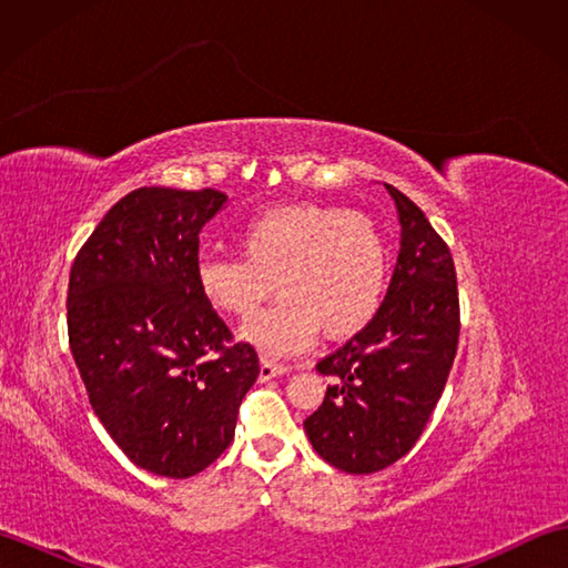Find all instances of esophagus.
<instances>
[{"label": "esophagus", "instance_id": "34e87169", "mask_svg": "<svg viewBox=\"0 0 568 568\" xmlns=\"http://www.w3.org/2000/svg\"><path fill=\"white\" fill-rule=\"evenodd\" d=\"M291 371L287 366H281V364H273L271 358H261V381H271V378H277V376H285V373Z\"/></svg>", "mask_w": 568, "mask_h": 568}]
</instances>
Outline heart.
I'll return each instance as SVG.
<instances>
[{"instance_id":"1","label":"heart","mask_w":568,"mask_h":568,"mask_svg":"<svg viewBox=\"0 0 568 568\" xmlns=\"http://www.w3.org/2000/svg\"><path fill=\"white\" fill-rule=\"evenodd\" d=\"M244 258L207 253L195 265L202 297L224 315L248 317L275 291L281 300L241 329L265 358L295 356L322 327L329 339L376 315L388 253L368 216L322 204H291L256 216L241 234Z\"/></svg>"}]
</instances>
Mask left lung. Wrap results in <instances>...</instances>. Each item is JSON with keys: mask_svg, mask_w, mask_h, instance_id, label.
Returning a JSON list of instances; mask_svg holds the SVG:
<instances>
[{"mask_svg": "<svg viewBox=\"0 0 568 568\" xmlns=\"http://www.w3.org/2000/svg\"><path fill=\"white\" fill-rule=\"evenodd\" d=\"M385 190L400 222L388 293L366 327L317 364L334 383L305 419L312 449L346 474H376L413 449L458 344L452 253L413 200Z\"/></svg>", "mask_w": 568, "mask_h": 568, "instance_id": "8db88e82", "label": "left lung"}]
</instances>
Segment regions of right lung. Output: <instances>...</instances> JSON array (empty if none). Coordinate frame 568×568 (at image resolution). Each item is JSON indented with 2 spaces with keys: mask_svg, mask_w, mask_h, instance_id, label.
I'll list each match as a JSON object with an SVG mask.
<instances>
[{
  "mask_svg": "<svg viewBox=\"0 0 568 568\" xmlns=\"http://www.w3.org/2000/svg\"><path fill=\"white\" fill-rule=\"evenodd\" d=\"M216 190L139 187L94 226L70 268L68 336L90 405L139 468L190 478L234 439L258 356L202 297L200 232Z\"/></svg>",
  "mask_w": 568,
  "mask_h": 568,
  "instance_id": "obj_1",
  "label": "right lung"
}]
</instances>
